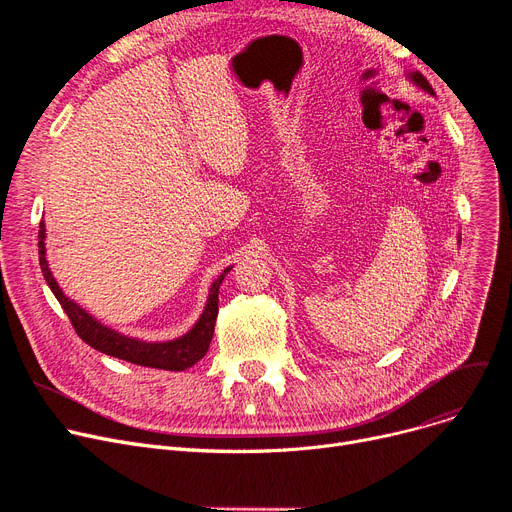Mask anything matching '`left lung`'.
Segmentation results:
<instances>
[{
  "label": "left lung",
  "mask_w": 512,
  "mask_h": 512,
  "mask_svg": "<svg viewBox=\"0 0 512 512\" xmlns=\"http://www.w3.org/2000/svg\"><path fill=\"white\" fill-rule=\"evenodd\" d=\"M413 83L417 85V87H421L425 93H429V95H434V89H432V85L427 83V78L421 74V72H411V76H409Z\"/></svg>",
  "instance_id": "8db88e82"
}]
</instances>
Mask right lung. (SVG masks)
I'll list each match as a JSON object with an SVG mask.
<instances>
[{"label":"right lung","instance_id":"add662e5","mask_svg":"<svg viewBox=\"0 0 512 512\" xmlns=\"http://www.w3.org/2000/svg\"><path fill=\"white\" fill-rule=\"evenodd\" d=\"M39 265H41L45 282L49 284L51 292L56 294V299L60 301L62 309L66 311L68 319L72 321L74 332L83 338L89 346H93L99 353H105V355L134 363V365L166 369V371H184L188 367H193L209 351V342L213 338V328H215V317H218L220 284H222L224 276L232 270V267H226V270L218 276V280L211 284L207 305L191 332L176 338V340H168V342H143V340L124 336L116 330H110L107 326L99 324L93 315H89L85 309H80L74 301H70L66 297L62 288L58 286V282L53 280L47 259H45V224H43V220L39 224Z\"/></svg>","mask_w":512,"mask_h":512}]
</instances>
